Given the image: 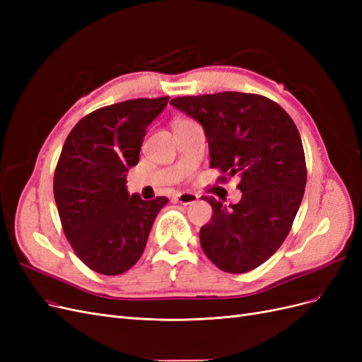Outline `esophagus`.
I'll list each match as a JSON object with an SVG mask.
<instances>
[{
	"instance_id": "34e87169",
	"label": "esophagus",
	"mask_w": 362,
	"mask_h": 362,
	"mask_svg": "<svg viewBox=\"0 0 362 362\" xmlns=\"http://www.w3.org/2000/svg\"><path fill=\"white\" fill-rule=\"evenodd\" d=\"M199 196L194 194V193H178L177 198H175V201L182 204V205H190V204H194L196 201H198Z\"/></svg>"
}]
</instances>
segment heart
Wrapping results in <instances>:
<instances>
[{
	"mask_svg": "<svg viewBox=\"0 0 362 362\" xmlns=\"http://www.w3.org/2000/svg\"><path fill=\"white\" fill-rule=\"evenodd\" d=\"M180 122H182V120H180Z\"/></svg>",
	"mask_w": 362,
	"mask_h": 362,
	"instance_id": "heart-1",
	"label": "heart"
}]
</instances>
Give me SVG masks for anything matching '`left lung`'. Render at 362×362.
<instances>
[{"mask_svg": "<svg viewBox=\"0 0 362 362\" xmlns=\"http://www.w3.org/2000/svg\"><path fill=\"white\" fill-rule=\"evenodd\" d=\"M170 104L202 125L210 166L240 177V202L225 205L204 196L213 208L199 233L205 255L228 273L257 269L284 243L303 198L306 166L298 127L282 107L254 93L182 96Z\"/></svg>", "mask_w": 362, "mask_h": 362, "instance_id": "8db88e82", "label": "left lung"}]
</instances>
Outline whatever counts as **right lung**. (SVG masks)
<instances>
[{"instance_id":"add662e5","label":"right lung","mask_w":362,"mask_h":362,"mask_svg":"<svg viewBox=\"0 0 362 362\" xmlns=\"http://www.w3.org/2000/svg\"><path fill=\"white\" fill-rule=\"evenodd\" d=\"M169 96L139 98L84 116L69 133L54 173V199L71 246L87 267L120 275L141 257L152 223L169 202L127 190L146 128Z\"/></svg>"}]
</instances>
